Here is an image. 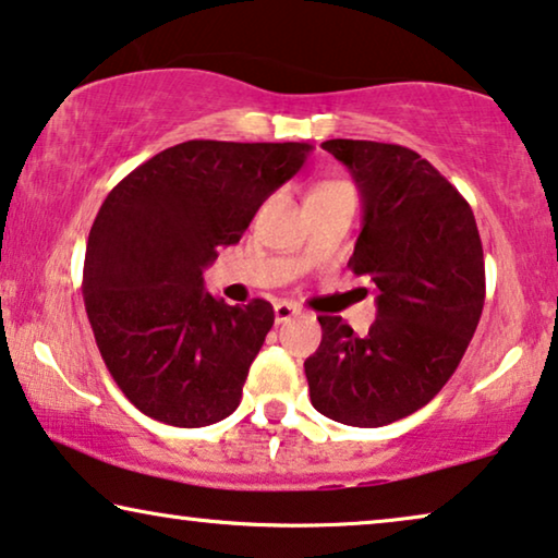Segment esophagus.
Wrapping results in <instances>:
<instances>
[{
    "label": "esophagus",
    "instance_id": "1",
    "mask_svg": "<svg viewBox=\"0 0 558 558\" xmlns=\"http://www.w3.org/2000/svg\"><path fill=\"white\" fill-rule=\"evenodd\" d=\"M296 315H300V307L292 302L279 300L277 304H274V319H277V323H287V319H292Z\"/></svg>",
    "mask_w": 558,
    "mask_h": 558
}]
</instances>
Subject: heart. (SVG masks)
Returning a JSON list of instances; mask_svg holds the SVG:
<instances>
[{"instance_id":"obj_1","label":"heart","mask_w":558,"mask_h":558,"mask_svg":"<svg viewBox=\"0 0 558 558\" xmlns=\"http://www.w3.org/2000/svg\"><path fill=\"white\" fill-rule=\"evenodd\" d=\"M323 187H330V185H323Z\"/></svg>"}]
</instances>
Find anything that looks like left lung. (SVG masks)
I'll return each instance as SVG.
<instances>
[{"mask_svg": "<svg viewBox=\"0 0 558 558\" xmlns=\"http://www.w3.org/2000/svg\"><path fill=\"white\" fill-rule=\"evenodd\" d=\"M323 149L361 190L348 266L378 289V317L363 338L342 317H317L310 399L332 422L386 426L426 407L460 365L485 304L483 241L470 203L414 149L363 140Z\"/></svg>", "mask_w": 558, "mask_h": 558, "instance_id": "left-lung-1", "label": "left lung"}]
</instances>
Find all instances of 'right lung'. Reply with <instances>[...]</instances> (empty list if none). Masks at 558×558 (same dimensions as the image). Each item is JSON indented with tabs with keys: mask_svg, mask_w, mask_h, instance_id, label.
Segmentation results:
<instances>
[{
	"mask_svg": "<svg viewBox=\"0 0 558 558\" xmlns=\"http://www.w3.org/2000/svg\"><path fill=\"white\" fill-rule=\"evenodd\" d=\"M310 149L182 142L129 172L104 201L88 233L83 302L106 368L142 414L193 429L241 403L274 307L216 300L203 269L218 246L241 241Z\"/></svg>",
	"mask_w": 558,
	"mask_h": 558,
	"instance_id": "right-lung-1",
	"label": "right lung"
}]
</instances>
